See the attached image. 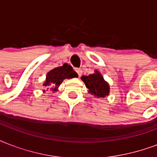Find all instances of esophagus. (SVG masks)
I'll return each instance as SVG.
<instances>
[{
	"mask_svg": "<svg viewBox=\"0 0 157 157\" xmlns=\"http://www.w3.org/2000/svg\"><path fill=\"white\" fill-rule=\"evenodd\" d=\"M76 73L78 74V76H81V74H82V71H81L80 68H76Z\"/></svg>",
	"mask_w": 157,
	"mask_h": 157,
	"instance_id": "34e87169",
	"label": "esophagus"
}]
</instances>
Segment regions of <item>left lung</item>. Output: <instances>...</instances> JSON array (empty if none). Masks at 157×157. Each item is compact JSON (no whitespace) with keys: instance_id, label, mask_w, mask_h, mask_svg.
<instances>
[{"instance_id":"1","label":"left lung","mask_w":157,"mask_h":157,"mask_svg":"<svg viewBox=\"0 0 157 157\" xmlns=\"http://www.w3.org/2000/svg\"><path fill=\"white\" fill-rule=\"evenodd\" d=\"M81 79L88 89V93L95 98H105L109 95L110 86L105 81L102 74L98 71L94 70L93 74L89 76H82Z\"/></svg>"}]
</instances>
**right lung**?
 <instances>
[{
	"label": "right lung",
	"mask_w": 157,
	"mask_h": 157,
	"mask_svg": "<svg viewBox=\"0 0 157 157\" xmlns=\"http://www.w3.org/2000/svg\"><path fill=\"white\" fill-rule=\"evenodd\" d=\"M78 75L76 71H73V68L71 65L64 63L63 66L58 67L50 70L46 74V78L45 82L43 83V86H45L48 90L50 89L53 92H57L59 90V86L65 79H71L77 77ZM43 92H45L44 90Z\"/></svg>",
	"instance_id": "right-lung-1"
}]
</instances>
